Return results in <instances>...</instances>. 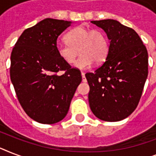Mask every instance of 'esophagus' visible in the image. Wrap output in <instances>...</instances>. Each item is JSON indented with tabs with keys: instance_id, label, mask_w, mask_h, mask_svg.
I'll return each mask as SVG.
<instances>
[{
	"instance_id": "obj_1",
	"label": "esophagus",
	"mask_w": 156,
	"mask_h": 156,
	"mask_svg": "<svg viewBox=\"0 0 156 156\" xmlns=\"http://www.w3.org/2000/svg\"><path fill=\"white\" fill-rule=\"evenodd\" d=\"M81 74H82V78H83V82H87V79H86L85 78V73H83V72H82Z\"/></svg>"
}]
</instances>
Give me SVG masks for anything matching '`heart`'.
<instances>
[{"mask_svg": "<svg viewBox=\"0 0 156 156\" xmlns=\"http://www.w3.org/2000/svg\"><path fill=\"white\" fill-rule=\"evenodd\" d=\"M67 43H58L56 52L67 64H73L78 56H81L74 64L79 69H87L93 63H102L108 53V43L100 30H90L85 27L73 28L66 35Z\"/></svg>", "mask_w": 156, "mask_h": 156, "instance_id": "heart-1", "label": "heart"}]
</instances>
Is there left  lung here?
<instances>
[{"instance_id":"obj_1","label":"left lung","mask_w":156,"mask_h":156,"mask_svg":"<svg viewBox=\"0 0 156 156\" xmlns=\"http://www.w3.org/2000/svg\"><path fill=\"white\" fill-rule=\"evenodd\" d=\"M110 40L106 61L86 73L90 86L88 100L93 114L105 121L128 117L138 106L148 75V53L132 28L118 21H91Z\"/></svg>"}]
</instances>
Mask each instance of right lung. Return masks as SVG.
Listing matches in <instances>:
<instances>
[{"label":"right lung","instance_id":"1","mask_svg":"<svg viewBox=\"0 0 156 156\" xmlns=\"http://www.w3.org/2000/svg\"><path fill=\"white\" fill-rule=\"evenodd\" d=\"M72 22L45 18L26 29L14 45L10 79L26 113L42 124L65 118L76 89L80 71L62 60L56 52L57 38ZM65 71L62 76L57 75Z\"/></svg>","mask_w":156,"mask_h":156}]
</instances>
